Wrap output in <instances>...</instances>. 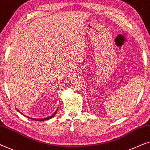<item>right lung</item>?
Masks as SVG:
<instances>
[{
	"label": "right lung",
	"instance_id": "right-lung-1",
	"mask_svg": "<svg viewBox=\"0 0 150 150\" xmlns=\"http://www.w3.org/2000/svg\"><path fill=\"white\" fill-rule=\"evenodd\" d=\"M18 112H20L19 111V110H17ZM57 110H56V111L54 112V113L53 114V115H52L51 116H50V117H46V118H43V119H35V118H31V117H26L27 118H28V119H30V120H35V121H46V120H50V119H51L52 117H54V115H55V114L57 113ZM22 113V112H21Z\"/></svg>",
	"mask_w": 150,
	"mask_h": 150
}]
</instances>
